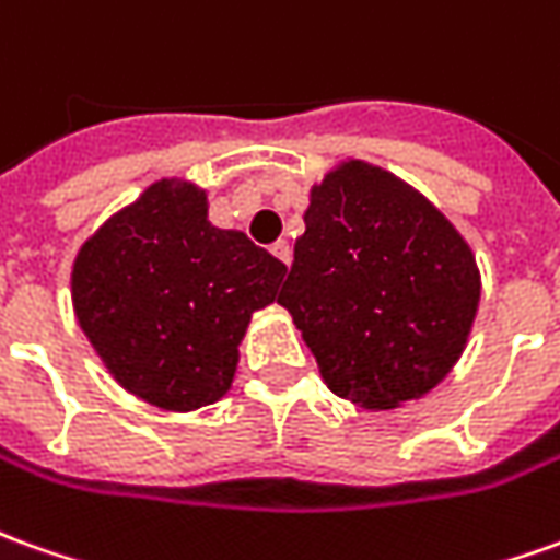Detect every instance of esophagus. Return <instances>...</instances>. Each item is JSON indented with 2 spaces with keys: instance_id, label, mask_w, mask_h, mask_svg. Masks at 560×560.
<instances>
[{
  "instance_id": "esophagus-1",
  "label": "esophagus",
  "mask_w": 560,
  "mask_h": 560,
  "mask_svg": "<svg viewBox=\"0 0 560 560\" xmlns=\"http://www.w3.org/2000/svg\"><path fill=\"white\" fill-rule=\"evenodd\" d=\"M269 252L276 254L281 264H291V245H288V240H279L272 248H269Z\"/></svg>"
}]
</instances>
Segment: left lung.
Wrapping results in <instances>:
<instances>
[{"mask_svg":"<svg viewBox=\"0 0 560 560\" xmlns=\"http://www.w3.org/2000/svg\"><path fill=\"white\" fill-rule=\"evenodd\" d=\"M279 303L327 388L363 409H394L436 388L460 358L479 269L418 190L348 160L312 187Z\"/></svg>","mask_w":560,"mask_h":560,"instance_id":"8db88e82","label":"left lung"}]
</instances>
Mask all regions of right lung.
I'll use <instances>...</instances> for the list:
<instances>
[{
	"label": "right lung",
	"instance_id": "obj_1",
	"mask_svg": "<svg viewBox=\"0 0 560 560\" xmlns=\"http://www.w3.org/2000/svg\"><path fill=\"white\" fill-rule=\"evenodd\" d=\"M288 267L240 230L206 218V194L158 182L78 252L81 330L136 397L172 412L221 400L257 308Z\"/></svg>",
	"mask_w": 560,
	"mask_h": 560
}]
</instances>
